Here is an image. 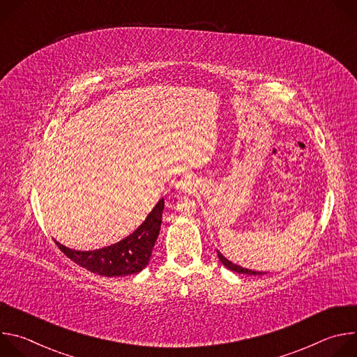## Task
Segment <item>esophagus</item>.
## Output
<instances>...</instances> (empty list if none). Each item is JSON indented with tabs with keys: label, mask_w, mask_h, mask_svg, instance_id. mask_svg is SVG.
<instances>
[{
	"label": "esophagus",
	"mask_w": 357,
	"mask_h": 357,
	"mask_svg": "<svg viewBox=\"0 0 357 357\" xmlns=\"http://www.w3.org/2000/svg\"><path fill=\"white\" fill-rule=\"evenodd\" d=\"M195 188H196L195 179H193L192 176H189V175L183 176V178L175 185V189H176V192H178L179 195H182V193H189V192H192Z\"/></svg>",
	"instance_id": "esophagus-1"
}]
</instances>
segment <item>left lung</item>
<instances>
[{
    "label": "left lung",
    "instance_id": "obj_1",
    "mask_svg": "<svg viewBox=\"0 0 357 357\" xmlns=\"http://www.w3.org/2000/svg\"><path fill=\"white\" fill-rule=\"evenodd\" d=\"M218 257H219V260L222 261V264L225 266V267H227L229 270H231V271H234V273H238V274H247V275H263V274H267V273H261V271H252V270H248V268H243V267H240V266H237V264H233L231 261H229L223 254L218 250Z\"/></svg>",
    "mask_w": 357,
    "mask_h": 357
}]
</instances>
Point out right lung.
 <instances>
[{
  "mask_svg": "<svg viewBox=\"0 0 357 357\" xmlns=\"http://www.w3.org/2000/svg\"><path fill=\"white\" fill-rule=\"evenodd\" d=\"M165 202L160 199L145 220L126 238L112 245L79 251L55 240L65 256L90 273L103 277H124L142 271L149 260L161 230Z\"/></svg>",
  "mask_w": 357,
  "mask_h": 357,
  "instance_id": "right-lung-1",
  "label": "right lung"
}]
</instances>
